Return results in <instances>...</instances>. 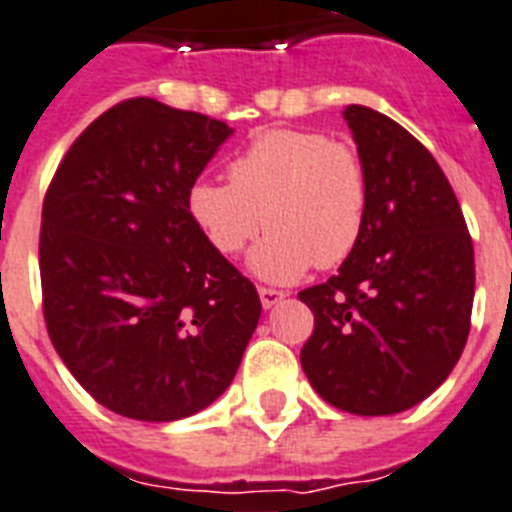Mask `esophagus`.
<instances>
[{"label":"esophagus","mask_w":512,"mask_h":512,"mask_svg":"<svg viewBox=\"0 0 512 512\" xmlns=\"http://www.w3.org/2000/svg\"><path fill=\"white\" fill-rule=\"evenodd\" d=\"M257 294H260V302H263L265 310H270V307H276L281 299L286 297L284 292H278V289H268V286H260L257 289Z\"/></svg>","instance_id":"34e87169"}]
</instances>
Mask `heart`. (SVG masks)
Here are the masks:
<instances>
[{
  "label": "heart",
  "instance_id": "heart-1",
  "mask_svg": "<svg viewBox=\"0 0 512 512\" xmlns=\"http://www.w3.org/2000/svg\"><path fill=\"white\" fill-rule=\"evenodd\" d=\"M231 184L197 178L186 207L223 257L239 255L260 228L270 234L249 255V270L292 284L307 270L334 268L355 252L368 218V173L347 141L318 131L270 128L228 165Z\"/></svg>",
  "mask_w": 512,
  "mask_h": 512
}]
</instances>
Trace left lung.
I'll return each instance as SVG.
<instances>
[{"label": "left lung", "mask_w": 512, "mask_h": 512, "mask_svg": "<svg viewBox=\"0 0 512 512\" xmlns=\"http://www.w3.org/2000/svg\"><path fill=\"white\" fill-rule=\"evenodd\" d=\"M344 120L368 173V218L339 273L299 292L315 315L299 360L328 405L394 415L436 392L463 355L473 244L421 141L371 107L350 105Z\"/></svg>", "instance_id": "8db88e82"}]
</instances>
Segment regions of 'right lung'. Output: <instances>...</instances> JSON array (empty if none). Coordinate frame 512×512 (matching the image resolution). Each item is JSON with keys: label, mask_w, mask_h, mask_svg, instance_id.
Wrapping results in <instances>:
<instances>
[{"label": "right lung", "mask_w": 512, "mask_h": 512, "mask_svg": "<svg viewBox=\"0 0 512 512\" xmlns=\"http://www.w3.org/2000/svg\"><path fill=\"white\" fill-rule=\"evenodd\" d=\"M234 134L223 120L128 99L62 157L41 210V292L54 350L86 392L134 421L213 405L263 305L199 234L191 184Z\"/></svg>", "instance_id": "obj_1"}]
</instances>
